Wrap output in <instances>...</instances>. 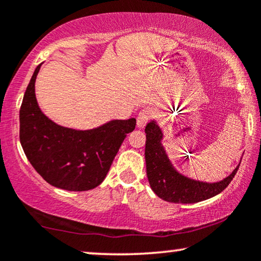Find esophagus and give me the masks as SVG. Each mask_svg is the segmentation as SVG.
<instances>
[{
	"instance_id": "34e87169",
	"label": "esophagus",
	"mask_w": 261,
	"mask_h": 261,
	"mask_svg": "<svg viewBox=\"0 0 261 261\" xmlns=\"http://www.w3.org/2000/svg\"><path fill=\"white\" fill-rule=\"evenodd\" d=\"M154 116V110L152 108H145L142 109L140 113H139L138 115V119H137V123H138V127H144L146 126V123L148 122L149 120L152 119V117Z\"/></svg>"
}]
</instances>
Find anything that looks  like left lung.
<instances>
[{"instance_id":"8db88e82","label":"left lung","mask_w":261,"mask_h":261,"mask_svg":"<svg viewBox=\"0 0 261 261\" xmlns=\"http://www.w3.org/2000/svg\"><path fill=\"white\" fill-rule=\"evenodd\" d=\"M145 132V159L148 181L155 195L164 201L184 204L204 201L222 192L238 172L239 166L223 180L213 184L189 179L178 173L171 165L160 144L163 139L160 128L154 122H149Z\"/></svg>"}]
</instances>
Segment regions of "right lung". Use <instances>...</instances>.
<instances>
[{
  "instance_id": "obj_1",
  "label": "right lung",
  "mask_w": 261,
  "mask_h": 261,
  "mask_svg": "<svg viewBox=\"0 0 261 261\" xmlns=\"http://www.w3.org/2000/svg\"><path fill=\"white\" fill-rule=\"evenodd\" d=\"M39 64L20 108V142L35 171L53 187L87 191L105 179L126 135L137 120H115L91 130H74L41 113L34 92Z\"/></svg>"
}]
</instances>
